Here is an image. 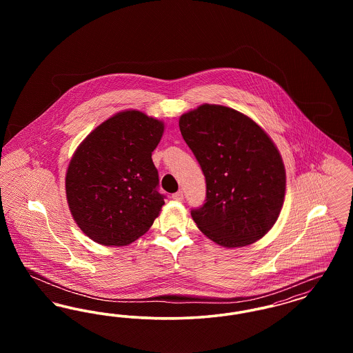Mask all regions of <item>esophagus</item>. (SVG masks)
Instances as JSON below:
<instances>
[{
	"mask_svg": "<svg viewBox=\"0 0 353 353\" xmlns=\"http://www.w3.org/2000/svg\"><path fill=\"white\" fill-rule=\"evenodd\" d=\"M172 197H173V200H176V201H183V200H184V193H183L181 190H179V192H176Z\"/></svg>",
	"mask_w": 353,
	"mask_h": 353,
	"instance_id": "obj_1",
	"label": "esophagus"
}]
</instances>
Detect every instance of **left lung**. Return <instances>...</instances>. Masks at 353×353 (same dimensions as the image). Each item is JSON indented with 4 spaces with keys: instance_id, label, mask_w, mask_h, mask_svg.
Wrapping results in <instances>:
<instances>
[{
    "instance_id": "left-lung-1",
    "label": "left lung",
    "mask_w": 353,
    "mask_h": 353,
    "mask_svg": "<svg viewBox=\"0 0 353 353\" xmlns=\"http://www.w3.org/2000/svg\"><path fill=\"white\" fill-rule=\"evenodd\" d=\"M179 125L206 181L205 203L190 212L199 229L223 248L261 239L285 200V165L272 140L249 117L217 104L186 112Z\"/></svg>"
}]
</instances>
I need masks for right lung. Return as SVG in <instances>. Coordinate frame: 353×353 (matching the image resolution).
Masks as SVG:
<instances>
[{
  "label": "right lung",
  "mask_w": 353,
  "mask_h": 353,
  "mask_svg": "<svg viewBox=\"0 0 353 353\" xmlns=\"http://www.w3.org/2000/svg\"><path fill=\"white\" fill-rule=\"evenodd\" d=\"M164 123L140 111L107 119L74 153L66 173L68 208L84 234L125 246L145 234L164 205L152 152Z\"/></svg>",
  "instance_id": "right-lung-1"
}]
</instances>
